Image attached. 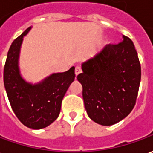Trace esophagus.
<instances>
[{
	"mask_svg": "<svg viewBox=\"0 0 153 153\" xmlns=\"http://www.w3.org/2000/svg\"><path fill=\"white\" fill-rule=\"evenodd\" d=\"M81 73V68H80L79 66H76L75 67V75H79V74Z\"/></svg>",
	"mask_w": 153,
	"mask_h": 153,
	"instance_id": "34e87169",
	"label": "esophagus"
}]
</instances>
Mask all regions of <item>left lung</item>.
<instances>
[{
    "label": "left lung",
    "instance_id": "1",
    "mask_svg": "<svg viewBox=\"0 0 153 153\" xmlns=\"http://www.w3.org/2000/svg\"><path fill=\"white\" fill-rule=\"evenodd\" d=\"M77 79L83 86L88 116L103 126L127 117L136 103L141 65L134 45L127 36L117 45H108L82 64Z\"/></svg>",
    "mask_w": 153,
    "mask_h": 153
}]
</instances>
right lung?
<instances>
[{"mask_svg":"<svg viewBox=\"0 0 153 153\" xmlns=\"http://www.w3.org/2000/svg\"><path fill=\"white\" fill-rule=\"evenodd\" d=\"M27 28L10 47L4 67V85L10 106L18 119L32 129H42L59 117L62 99L75 78L74 67L63 73H54L37 84L21 76L19 58Z\"/></svg>","mask_w":153,"mask_h":153,"instance_id":"add662e5","label":"right lung"}]
</instances>
